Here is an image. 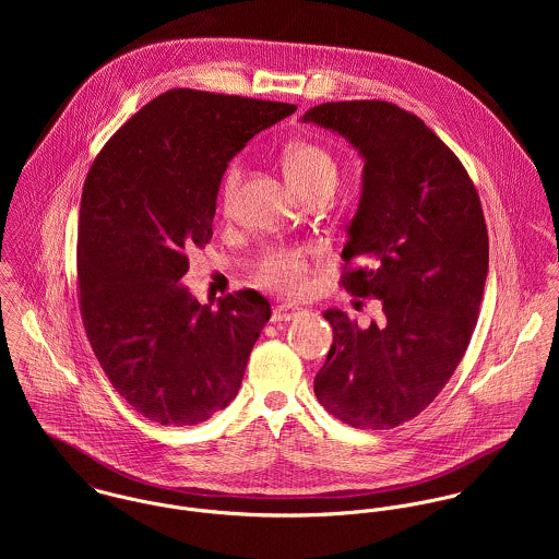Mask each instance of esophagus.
<instances>
[{
  "instance_id": "obj_1",
  "label": "esophagus",
  "mask_w": 559,
  "mask_h": 559,
  "mask_svg": "<svg viewBox=\"0 0 559 559\" xmlns=\"http://www.w3.org/2000/svg\"><path fill=\"white\" fill-rule=\"evenodd\" d=\"M304 310L301 308H293V306H275L271 320L273 322H288V320H295Z\"/></svg>"
}]
</instances>
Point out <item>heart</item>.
<instances>
[{
    "mask_svg": "<svg viewBox=\"0 0 559 559\" xmlns=\"http://www.w3.org/2000/svg\"><path fill=\"white\" fill-rule=\"evenodd\" d=\"M284 171L288 182L301 193L312 191H331L337 180V163L312 142H295L284 151ZM245 174V163L240 157L228 160L219 180V206L228 213L237 200L240 180ZM310 249L299 247H277L262 255L255 266L258 284L280 293L297 295L310 273Z\"/></svg>",
    "mask_w": 559,
    "mask_h": 559,
    "instance_id": "1",
    "label": "heart"
}]
</instances>
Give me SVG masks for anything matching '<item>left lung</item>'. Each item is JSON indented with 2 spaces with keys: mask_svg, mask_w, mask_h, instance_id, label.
<instances>
[{
  "mask_svg": "<svg viewBox=\"0 0 559 559\" xmlns=\"http://www.w3.org/2000/svg\"><path fill=\"white\" fill-rule=\"evenodd\" d=\"M304 122L340 133L366 160L340 284L383 304L366 329L324 312L333 344L314 394L353 428H396L437 399L476 329L488 273L478 191L461 159L394 103H322Z\"/></svg>",
  "mask_w": 559,
  "mask_h": 559,
  "instance_id": "obj_1",
  "label": "left lung"
}]
</instances>
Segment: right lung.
Returning <instances> with one entry per match:
<instances>
[{
  "label": "right lung",
  "instance_id": "1",
  "mask_svg": "<svg viewBox=\"0 0 559 559\" xmlns=\"http://www.w3.org/2000/svg\"><path fill=\"white\" fill-rule=\"evenodd\" d=\"M295 109L176 87L90 165L78 228L81 320L114 390L160 426H195L239 394L269 301L247 288L200 306L180 280L189 253L213 239L228 160Z\"/></svg>",
  "mask_w": 559,
  "mask_h": 559
}]
</instances>
